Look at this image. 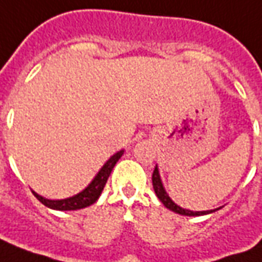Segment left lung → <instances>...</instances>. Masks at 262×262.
Returning a JSON list of instances; mask_svg holds the SVG:
<instances>
[{
  "mask_svg": "<svg viewBox=\"0 0 262 262\" xmlns=\"http://www.w3.org/2000/svg\"><path fill=\"white\" fill-rule=\"evenodd\" d=\"M152 187H154V191H156L157 197L160 199L161 203L165 205L168 210L173 211V212H176V214L187 215V216H200V215L212 214V212H215V211H218L220 208H222V207H220V208H215V210H208V211H190V210H186V208H182V207L176 204L175 201L170 199L169 194L166 193L165 187H164V183H162V180H161L160 169H158V166L157 165L154 172H152Z\"/></svg>",
  "mask_w": 262,
  "mask_h": 262,
  "instance_id": "1",
  "label": "left lung"
}]
</instances>
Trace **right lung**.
Listing matches in <instances>:
<instances>
[{"label": "right lung", "instance_id": "1", "mask_svg": "<svg viewBox=\"0 0 262 262\" xmlns=\"http://www.w3.org/2000/svg\"><path fill=\"white\" fill-rule=\"evenodd\" d=\"M125 150H121L115 152L114 156L106 161L105 164L101 166V169L97 172V175L93 178V180L87 185V187H84L80 193L72 195V197H68V199H62V200H50V199H46L42 197L38 193H36L34 190L33 194L37 197V200L40 203L51 208V210L57 211H75V210H82V208H86L89 205L94 204L98 197L101 195L102 190H104V186H105L106 180L111 175L112 169L115 164L119 161L122 156H123Z\"/></svg>", "mask_w": 262, "mask_h": 262}]
</instances>
